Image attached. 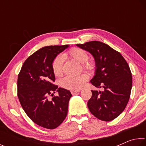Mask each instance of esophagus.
Listing matches in <instances>:
<instances>
[{"label":"esophagus","mask_w":146,"mask_h":146,"mask_svg":"<svg viewBox=\"0 0 146 146\" xmlns=\"http://www.w3.org/2000/svg\"><path fill=\"white\" fill-rule=\"evenodd\" d=\"M80 90H77V91H71V94H72V95H75L76 93H78V92H80Z\"/></svg>","instance_id":"obj_1"}]
</instances>
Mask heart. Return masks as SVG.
I'll return each instance as SVG.
<instances>
[{
	"instance_id": "1",
	"label": "heart",
	"mask_w": 146,
	"mask_h": 146,
	"mask_svg": "<svg viewBox=\"0 0 146 146\" xmlns=\"http://www.w3.org/2000/svg\"><path fill=\"white\" fill-rule=\"evenodd\" d=\"M63 58H70L78 63L82 64L81 66L84 70L92 71L95 65L91 60H89L88 54L82 49L75 48L70 49L68 52L63 53L62 56H57L52 63V70L56 76H59L63 73ZM88 77L84 74L75 76H67L61 81V85L63 88L69 90L75 91L80 90L87 80Z\"/></svg>"
}]
</instances>
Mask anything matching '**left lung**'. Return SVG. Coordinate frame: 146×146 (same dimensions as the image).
Segmentation results:
<instances>
[{
    "label": "left lung",
    "instance_id": "1",
    "mask_svg": "<svg viewBox=\"0 0 146 146\" xmlns=\"http://www.w3.org/2000/svg\"><path fill=\"white\" fill-rule=\"evenodd\" d=\"M76 46L90 52L95 61V75L90 80L103 91H93L88 102L90 112L98 119L111 121L123 112L129 101L132 88L129 66L117 51L100 41Z\"/></svg>",
    "mask_w": 146,
    "mask_h": 146
}]
</instances>
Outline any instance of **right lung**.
Listing matches in <instances>:
<instances>
[{"mask_svg": "<svg viewBox=\"0 0 146 146\" xmlns=\"http://www.w3.org/2000/svg\"><path fill=\"white\" fill-rule=\"evenodd\" d=\"M69 45L49 46L42 48L24 62L17 80V95L21 106L29 118L40 126L55 129L67 116L71 93L53 84L55 75L52 63L57 55ZM56 91L59 93L51 100Z\"/></svg>", "mask_w": 146, "mask_h": 146, "instance_id": "right-lung-1", "label": "right lung"}]
</instances>
